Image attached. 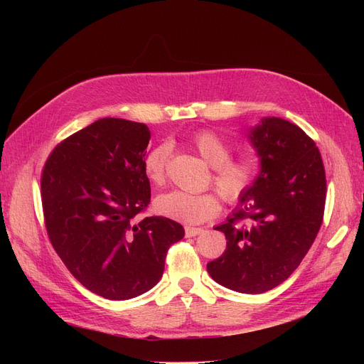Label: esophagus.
Masks as SVG:
<instances>
[{
    "mask_svg": "<svg viewBox=\"0 0 364 364\" xmlns=\"http://www.w3.org/2000/svg\"><path fill=\"white\" fill-rule=\"evenodd\" d=\"M202 232H203L202 228H191V226H186V228H185V237H188V238L199 235V234H202Z\"/></svg>",
    "mask_w": 364,
    "mask_h": 364,
    "instance_id": "34e87169",
    "label": "esophagus"
}]
</instances>
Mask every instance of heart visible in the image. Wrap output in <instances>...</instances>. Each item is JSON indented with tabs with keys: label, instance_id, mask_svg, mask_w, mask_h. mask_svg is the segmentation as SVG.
I'll use <instances>...</instances> for the list:
<instances>
[{
	"label": "heart",
	"instance_id": "b5f03b06",
	"mask_svg": "<svg viewBox=\"0 0 364 364\" xmlns=\"http://www.w3.org/2000/svg\"><path fill=\"white\" fill-rule=\"evenodd\" d=\"M193 146L214 168L213 182L223 199L228 203H237L243 199L255 182L257 162L250 158L230 159V146L211 130L199 132L193 138ZM170 151L167 142H161L142 158V168L151 183L162 185L165 182ZM155 209L158 214L176 222L197 225L213 218L220 211V200L214 193L170 191L156 197Z\"/></svg>",
	"mask_w": 364,
	"mask_h": 364
}]
</instances>
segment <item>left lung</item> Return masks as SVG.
I'll return each mask as SVG.
<instances>
[{
    "mask_svg": "<svg viewBox=\"0 0 364 364\" xmlns=\"http://www.w3.org/2000/svg\"><path fill=\"white\" fill-rule=\"evenodd\" d=\"M247 139L259 158L250 190L214 229L226 237L211 278L238 293L269 291L287 279L314 243L326 196L325 168L314 141L278 117H264Z\"/></svg>",
    "mask_w": 364,
    "mask_h": 364,
    "instance_id": "8db88e82",
    "label": "left lung"
}]
</instances>
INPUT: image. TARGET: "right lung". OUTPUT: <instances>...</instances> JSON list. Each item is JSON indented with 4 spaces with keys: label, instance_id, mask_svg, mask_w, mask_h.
Instances as JSON below:
<instances>
[{
    "label": "right lung",
    "instance_id": "right-lung-1",
    "mask_svg": "<svg viewBox=\"0 0 364 364\" xmlns=\"http://www.w3.org/2000/svg\"><path fill=\"white\" fill-rule=\"evenodd\" d=\"M144 123L102 118L51 151L42 171L43 217L54 250L83 287L126 301L159 282L165 257L183 238L167 217H135L150 203L142 168Z\"/></svg>",
    "mask_w": 364,
    "mask_h": 364
}]
</instances>
